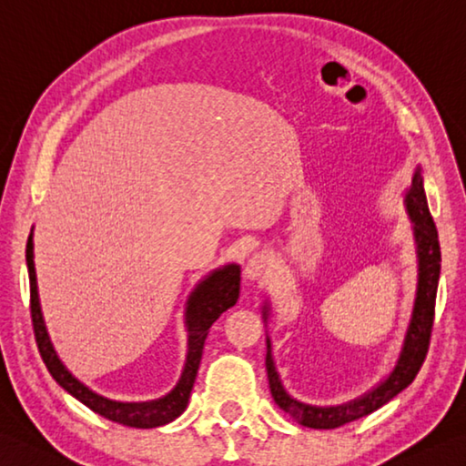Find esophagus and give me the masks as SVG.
<instances>
[{"mask_svg": "<svg viewBox=\"0 0 466 466\" xmlns=\"http://www.w3.org/2000/svg\"><path fill=\"white\" fill-rule=\"evenodd\" d=\"M268 272H270V257L264 252H257V254H252L248 262H246L244 279L258 280L262 277H267Z\"/></svg>", "mask_w": 466, "mask_h": 466, "instance_id": "obj_1", "label": "esophagus"}]
</instances>
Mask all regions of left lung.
<instances>
[{
	"label": "left lung",
	"instance_id": "1",
	"mask_svg": "<svg viewBox=\"0 0 466 466\" xmlns=\"http://www.w3.org/2000/svg\"><path fill=\"white\" fill-rule=\"evenodd\" d=\"M404 208L410 222H412V236L416 246V297L396 366L391 368V371L378 386H373L366 394H361L360 398L350 400V402L339 406H311L299 402V400L290 396L285 386H282L275 360H272V345L267 337V373L270 394L275 398L277 406L280 410H285V412L300 426L329 431V428H339L348 422L360 420V418L376 412L378 408L388 404L391 398L406 390L412 384L416 373L422 368L428 343H431L436 289H439L441 279V244L431 209H428L420 166L416 167L412 184H410L404 194ZM268 315L270 303L267 300L262 307L264 323H268Z\"/></svg>",
	"mask_w": 466,
	"mask_h": 466
}]
</instances>
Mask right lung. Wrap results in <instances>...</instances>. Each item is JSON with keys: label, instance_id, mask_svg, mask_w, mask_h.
<instances>
[{"label": "right lung", "instance_id": "1", "mask_svg": "<svg viewBox=\"0 0 466 466\" xmlns=\"http://www.w3.org/2000/svg\"><path fill=\"white\" fill-rule=\"evenodd\" d=\"M25 262L27 275H30V303L35 343H38L40 355L46 368L52 373V378L56 380L70 396H75L78 402L116 424L131 428H157L176 420V418L187 408L191 388H194V381L198 376L199 361H202V351L209 327H212V323L224 311L234 307L236 300L240 297V264L230 262L212 270L209 275L199 280L196 289L189 293L186 303L187 355L176 388L163 398L149 400V402H116V400H108L96 394V391H93L88 386L82 384L80 380L72 376L68 368L60 361L56 350H54L48 329H46L44 323L38 297V280H35L34 228L25 244Z\"/></svg>", "mask_w": 466, "mask_h": 466}]
</instances>
